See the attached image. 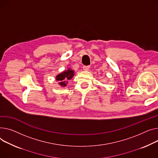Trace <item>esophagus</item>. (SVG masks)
<instances>
[{"label":"esophagus","mask_w":158,"mask_h":158,"mask_svg":"<svg viewBox=\"0 0 158 158\" xmlns=\"http://www.w3.org/2000/svg\"><path fill=\"white\" fill-rule=\"evenodd\" d=\"M89 68H90V67H89V65H85V66H83V69L85 70H86V71L89 70Z\"/></svg>","instance_id":"obj_1"}]
</instances>
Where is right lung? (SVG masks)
<instances>
[{"mask_svg": "<svg viewBox=\"0 0 158 158\" xmlns=\"http://www.w3.org/2000/svg\"><path fill=\"white\" fill-rule=\"evenodd\" d=\"M73 72L72 70H70V69L67 70V71H65L60 73L59 75L56 76V80L60 82L59 84L62 86H66V81L70 79L73 76Z\"/></svg>", "mask_w": 158, "mask_h": 158, "instance_id": "1", "label": "right lung"}]
</instances>
